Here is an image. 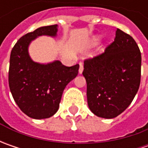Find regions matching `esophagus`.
I'll return each mask as SVG.
<instances>
[{"mask_svg": "<svg viewBox=\"0 0 148 148\" xmlns=\"http://www.w3.org/2000/svg\"><path fill=\"white\" fill-rule=\"evenodd\" d=\"M83 69H84V68H83V65L82 63H80V67H79V73H80V74L82 73Z\"/></svg>", "mask_w": 148, "mask_h": 148, "instance_id": "34e87169", "label": "esophagus"}]
</instances>
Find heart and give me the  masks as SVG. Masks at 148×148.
<instances>
[{"mask_svg":"<svg viewBox=\"0 0 148 148\" xmlns=\"http://www.w3.org/2000/svg\"><path fill=\"white\" fill-rule=\"evenodd\" d=\"M100 38H101V36H99V35H95V36H94V37L89 41L88 44H87V47L90 48V47H93L95 45H96L97 43H99Z\"/></svg>","mask_w":148,"mask_h":148,"instance_id":"heart-1","label":"heart"}]
</instances>
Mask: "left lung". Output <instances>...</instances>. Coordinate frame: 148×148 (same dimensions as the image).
Masks as SVG:
<instances>
[{
	"label": "left lung",
	"instance_id": "8db88e82",
	"mask_svg": "<svg viewBox=\"0 0 148 148\" xmlns=\"http://www.w3.org/2000/svg\"><path fill=\"white\" fill-rule=\"evenodd\" d=\"M141 62L137 43L119 29L105 53L84 62L87 103L94 114L113 119L128 108L139 88Z\"/></svg>",
	"mask_w": 148,
	"mask_h": 148
}]
</instances>
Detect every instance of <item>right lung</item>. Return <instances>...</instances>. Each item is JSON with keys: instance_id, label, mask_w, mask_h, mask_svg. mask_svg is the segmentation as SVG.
I'll list each match as a JSON object with an SVG mask.
<instances>
[{"instance_id": "add662e5", "label": "right lung", "mask_w": 148, "mask_h": 148, "mask_svg": "<svg viewBox=\"0 0 148 148\" xmlns=\"http://www.w3.org/2000/svg\"><path fill=\"white\" fill-rule=\"evenodd\" d=\"M58 25L40 27L20 38L11 50L9 86L15 103L26 115L47 119L58 110L66 85L78 74L79 65L66 66L56 60L41 64L31 59L29 46L36 38L56 37Z\"/></svg>"}]
</instances>
